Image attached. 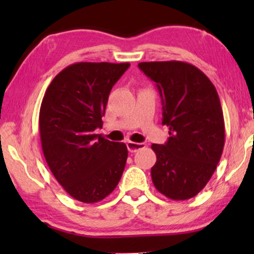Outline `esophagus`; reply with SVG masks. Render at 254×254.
<instances>
[{
  "instance_id": "obj_1",
  "label": "esophagus",
  "mask_w": 254,
  "mask_h": 254,
  "mask_svg": "<svg viewBox=\"0 0 254 254\" xmlns=\"http://www.w3.org/2000/svg\"><path fill=\"white\" fill-rule=\"evenodd\" d=\"M144 147H145V143H137V142H131V141L127 142V148L128 150H129V152H136L137 150H140V149Z\"/></svg>"
}]
</instances>
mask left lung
Segmentation results:
<instances>
[{
	"mask_svg": "<svg viewBox=\"0 0 254 254\" xmlns=\"http://www.w3.org/2000/svg\"><path fill=\"white\" fill-rule=\"evenodd\" d=\"M156 83L169 127L164 144H152V183L172 200L195 196L213 176L224 147V119L217 91L195 65L182 61L141 62Z\"/></svg>",
	"mask_w": 254,
	"mask_h": 254,
	"instance_id": "left-lung-1",
	"label": "left lung"
}]
</instances>
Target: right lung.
Segmentation results:
<instances>
[{
	"instance_id": "obj_1",
	"label": "right lung",
	"mask_w": 254,
	"mask_h": 254,
	"mask_svg": "<svg viewBox=\"0 0 254 254\" xmlns=\"http://www.w3.org/2000/svg\"><path fill=\"white\" fill-rule=\"evenodd\" d=\"M129 64L77 62L51 82L41 102L39 130L43 152L65 192L84 203L99 202L123 176L125 143L96 134L109 95Z\"/></svg>"
}]
</instances>
